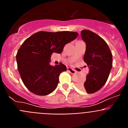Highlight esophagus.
Instances as JSON below:
<instances>
[{"label": "esophagus", "mask_w": 128, "mask_h": 128, "mask_svg": "<svg viewBox=\"0 0 128 128\" xmlns=\"http://www.w3.org/2000/svg\"><path fill=\"white\" fill-rule=\"evenodd\" d=\"M67 70L68 71V72H70V74H76V71L74 70V69H72V68H67Z\"/></svg>", "instance_id": "1"}]
</instances>
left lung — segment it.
I'll list each match as a JSON object with an SVG mask.
<instances>
[{
	"mask_svg": "<svg viewBox=\"0 0 128 128\" xmlns=\"http://www.w3.org/2000/svg\"><path fill=\"white\" fill-rule=\"evenodd\" d=\"M81 38L86 43L84 62L89 67L84 82L78 83L81 90L93 94L106 83L112 68V54L106 42L99 35L89 30H82Z\"/></svg>",
	"mask_w": 128,
	"mask_h": 128,
	"instance_id": "left-lung-1",
	"label": "left lung"
}]
</instances>
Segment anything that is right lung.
Instances as JSON below:
<instances>
[{
	"instance_id": "add662e5",
	"label": "right lung",
	"mask_w": 128,
	"mask_h": 128,
	"mask_svg": "<svg viewBox=\"0 0 128 128\" xmlns=\"http://www.w3.org/2000/svg\"><path fill=\"white\" fill-rule=\"evenodd\" d=\"M78 35L72 31H39L24 42L16 59L21 79L29 91L38 96H47L56 88L60 74L66 70V66L62 63L51 66V54L62 53L65 45Z\"/></svg>"
}]
</instances>
